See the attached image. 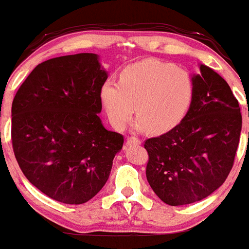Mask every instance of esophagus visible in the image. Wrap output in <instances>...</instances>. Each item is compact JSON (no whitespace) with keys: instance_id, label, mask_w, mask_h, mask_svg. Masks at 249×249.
I'll return each mask as SVG.
<instances>
[{"instance_id":"obj_1","label":"esophagus","mask_w":249,"mask_h":249,"mask_svg":"<svg viewBox=\"0 0 249 249\" xmlns=\"http://www.w3.org/2000/svg\"><path fill=\"white\" fill-rule=\"evenodd\" d=\"M126 144H127V145H132V144L139 145V144H141V141H139V139H137V138H135V137H129L126 139Z\"/></svg>"}]
</instances>
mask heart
Instances as JSON below:
<instances>
[{"instance_id": "b5f03b06", "label": "heart", "mask_w": 249, "mask_h": 249, "mask_svg": "<svg viewBox=\"0 0 249 249\" xmlns=\"http://www.w3.org/2000/svg\"><path fill=\"white\" fill-rule=\"evenodd\" d=\"M194 83L189 73L175 65L145 61L133 65L119 76V84L106 81L100 99L111 125L116 130L126 126L135 112L137 131L149 127L160 133L174 129L190 107Z\"/></svg>"}]
</instances>
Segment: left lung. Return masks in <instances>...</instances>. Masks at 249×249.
I'll use <instances>...</instances> for the list:
<instances>
[{"label":"left lung","mask_w":249,"mask_h":249,"mask_svg":"<svg viewBox=\"0 0 249 249\" xmlns=\"http://www.w3.org/2000/svg\"><path fill=\"white\" fill-rule=\"evenodd\" d=\"M191 79L193 100L182 122L144 144L147 182L169 206L201 201L220 188L233 168L241 133L239 103L225 79L202 64Z\"/></svg>","instance_id":"8db88e82"}]
</instances>
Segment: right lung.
Segmentation results:
<instances>
[{"instance_id": "add662e5", "label": "right lung", "mask_w": 249, "mask_h": 249, "mask_svg": "<svg viewBox=\"0 0 249 249\" xmlns=\"http://www.w3.org/2000/svg\"><path fill=\"white\" fill-rule=\"evenodd\" d=\"M99 55L80 53L37 65L12 105L14 154L29 182L66 204L94 197L110 176L124 138L104 127Z\"/></svg>"}]
</instances>
